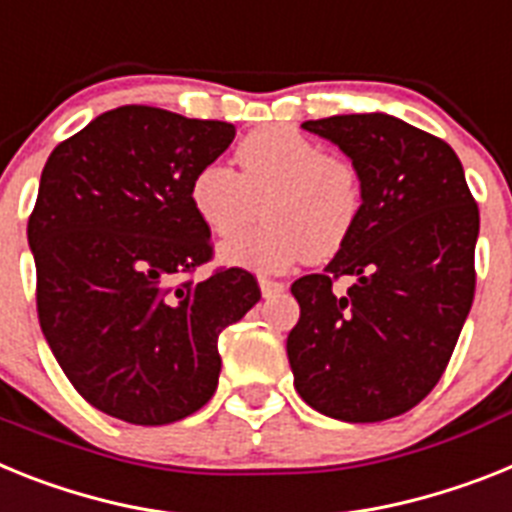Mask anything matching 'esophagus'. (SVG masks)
I'll list each match as a JSON object with an SVG mask.
<instances>
[{
    "instance_id": "obj_1",
    "label": "esophagus",
    "mask_w": 512,
    "mask_h": 512,
    "mask_svg": "<svg viewBox=\"0 0 512 512\" xmlns=\"http://www.w3.org/2000/svg\"><path fill=\"white\" fill-rule=\"evenodd\" d=\"M260 294L265 296V299H270V296H278L286 291V283L281 281H273V278H260Z\"/></svg>"
}]
</instances>
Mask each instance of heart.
<instances>
[{
  "label": "heart",
  "instance_id": "1",
  "mask_svg": "<svg viewBox=\"0 0 512 512\" xmlns=\"http://www.w3.org/2000/svg\"><path fill=\"white\" fill-rule=\"evenodd\" d=\"M239 174L205 163L190 182V205L216 236L242 231L260 205L263 226L223 242L221 263L255 273H281L307 260H328L362 216V179L346 158L325 156L294 127L273 124L236 148Z\"/></svg>",
  "mask_w": 512,
  "mask_h": 512
}]
</instances>
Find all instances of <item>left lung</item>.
<instances>
[{"label":"left lung","instance_id":"1","mask_svg":"<svg viewBox=\"0 0 512 512\" xmlns=\"http://www.w3.org/2000/svg\"><path fill=\"white\" fill-rule=\"evenodd\" d=\"M362 179V216L325 273L294 281V388L341 422L406 414L440 382L474 302L479 208L445 140L390 114L304 122ZM355 278L346 295L332 291Z\"/></svg>","mask_w":512,"mask_h":512}]
</instances>
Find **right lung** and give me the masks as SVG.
<instances>
[{"mask_svg": "<svg viewBox=\"0 0 512 512\" xmlns=\"http://www.w3.org/2000/svg\"><path fill=\"white\" fill-rule=\"evenodd\" d=\"M229 122L119 106L54 148L28 221L38 322L67 380L103 414L179 422L213 398L218 336L260 302L252 273L171 286L213 255L190 205Z\"/></svg>", "mask_w": 512, "mask_h": 512, "instance_id": "obj_1", "label": "right lung"}]
</instances>
